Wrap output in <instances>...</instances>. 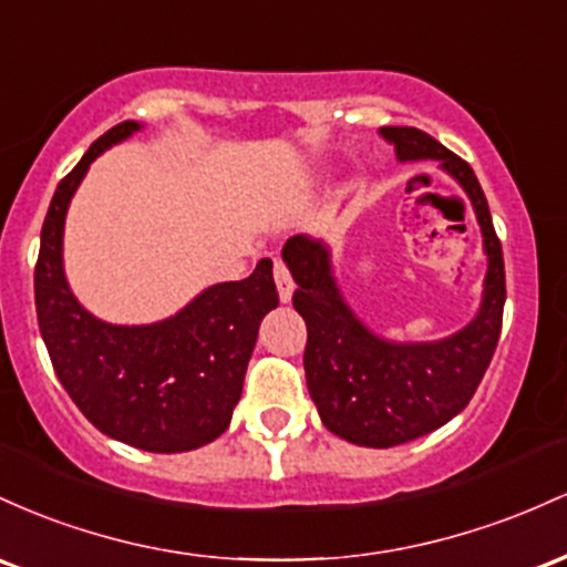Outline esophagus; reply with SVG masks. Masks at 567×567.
Instances as JSON below:
<instances>
[{
	"label": "esophagus",
	"mask_w": 567,
	"mask_h": 567,
	"mask_svg": "<svg viewBox=\"0 0 567 567\" xmlns=\"http://www.w3.org/2000/svg\"><path fill=\"white\" fill-rule=\"evenodd\" d=\"M272 276H276V286H278V291H281V300L289 302L291 300V291H295V281H291L289 267H286L281 259H278V262L272 265Z\"/></svg>",
	"instance_id": "obj_1"
}]
</instances>
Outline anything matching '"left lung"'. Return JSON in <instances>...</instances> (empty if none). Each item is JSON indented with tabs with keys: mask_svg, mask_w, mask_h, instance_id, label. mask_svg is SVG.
I'll return each mask as SVG.
<instances>
[{
	"mask_svg": "<svg viewBox=\"0 0 567 567\" xmlns=\"http://www.w3.org/2000/svg\"><path fill=\"white\" fill-rule=\"evenodd\" d=\"M380 133L402 161H439L463 184L485 235L487 278L480 316L442 342L393 346L361 327L329 272V254L316 240H286L284 262L297 281L291 297L305 318V378L323 425L361 447H396L453 421L472 402L501 337L506 302L504 251L487 198L472 165L434 136L385 125Z\"/></svg>",
	"mask_w": 567,
	"mask_h": 567,
	"instance_id": "1",
	"label": "left lung"
}]
</instances>
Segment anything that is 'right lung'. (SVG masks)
I'll return each instance as SVG.
<instances>
[{
    "instance_id": "obj_1",
    "label": "right lung",
    "mask_w": 567,
    "mask_h": 567,
    "mask_svg": "<svg viewBox=\"0 0 567 567\" xmlns=\"http://www.w3.org/2000/svg\"><path fill=\"white\" fill-rule=\"evenodd\" d=\"M133 131V120L114 125L59 182L34 267L37 321L61 385L101 434L146 453H187L230 425L278 289L272 262L262 259L249 278L216 284L152 327H112L80 308L61 265L69 200L95 157Z\"/></svg>"
}]
</instances>
